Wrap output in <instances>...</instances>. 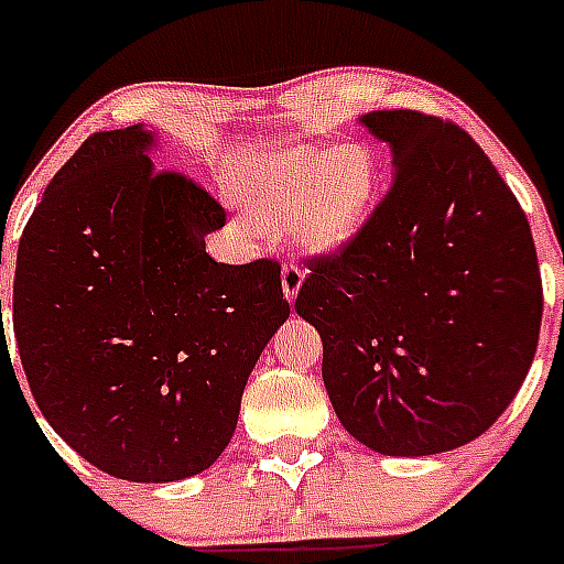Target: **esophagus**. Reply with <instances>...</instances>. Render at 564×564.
<instances>
[{
	"label": "esophagus",
	"instance_id": "obj_1",
	"mask_svg": "<svg viewBox=\"0 0 564 564\" xmlns=\"http://www.w3.org/2000/svg\"><path fill=\"white\" fill-rule=\"evenodd\" d=\"M281 283H283V295H286V299H295V295H299V290H301V283H304V269H301L299 263H283V269H281Z\"/></svg>",
	"mask_w": 564,
	"mask_h": 564
}]
</instances>
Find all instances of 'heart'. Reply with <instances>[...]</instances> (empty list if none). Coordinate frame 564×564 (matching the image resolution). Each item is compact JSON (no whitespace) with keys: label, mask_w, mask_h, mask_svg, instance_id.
<instances>
[{"label":"heart","mask_w":564,"mask_h":564,"mask_svg":"<svg viewBox=\"0 0 564 564\" xmlns=\"http://www.w3.org/2000/svg\"><path fill=\"white\" fill-rule=\"evenodd\" d=\"M380 187L375 154L362 145H295L254 161L246 175L248 204L269 230L290 228L313 248H339L369 219Z\"/></svg>","instance_id":"b5f03b06"}]
</instances>
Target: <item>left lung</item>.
Returning <instances> with one entry per match:
<instances>
[{"label":"left lung","mask_w":564,"mask_h":564,"mask_svg":"<svg viewBox=\"0 0 564 564\" xmlns=\"http://www.w3.org/2000/svg\"><path fill=\"white\" fill-rule=\"evenodd\" d=\"M360 122L392 149V187L339 251L310 257L295 310L322 336L327 398L357 442L445 454L482 436L533 366V234L459 126L419 110Z\"/></svg>","instance_id":"1"}]
</instances>
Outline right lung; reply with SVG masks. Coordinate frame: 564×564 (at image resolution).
<instances>
[{"label": "right lung", "instance_id": "obj_1", "mask_svg": "<svg viewBox=\"0 0 564 564\" xmlns=\"http://www.w3.org/2000/svg\"><path fill=\"white\" fill-rule=\"evenodd\" d=\"M152 145L143 126L99 131L61 166L22 230L11 307L43 419L131 482L219 459L248 375L290 318L278 260L216 263L204 237L225 207L158 170Z\"/></svg>", "mask_w": 564, "mask_h": 564}]
</instances>
